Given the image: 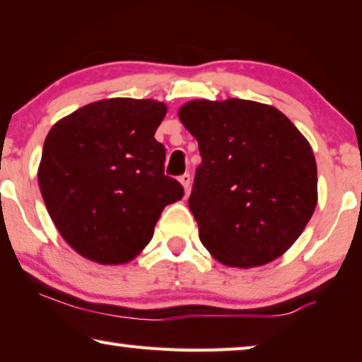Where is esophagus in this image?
<instances>
[{
    "label": "esophagus",
    "mask_w": 362,
    "mask_h": 362,
    "mask_svg": "<svg viewBox=\"0 0 362 362\" xmlns=\"http://www.w3.org/2000/svg\"><path fill=\"white\" fill-rule=\"evenodd\" d=\"M180 182H181L182 186H185L186 192H189V187H191V175H189V173L181 175V176H180Z\"/></svg>",
    "instance_id": "1"
}]
</instances>
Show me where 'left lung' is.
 <instances>
[{"label": "left lung", "instance_id": "1", "mask_svg": "<svg viewBox=\"0 0 362 362\" xmlns=\"http://www.w3.org/2000/svg\"><path fill=\"white\" fill-rule=\"evenodd\" d=\"M177 115L202 157L189 209L205 249L246 269L280 257L317 204L309 142L281 111L251 100H192Z\"/></svg>", "mask_w": 362, "mask_h": 362}]
</instances>
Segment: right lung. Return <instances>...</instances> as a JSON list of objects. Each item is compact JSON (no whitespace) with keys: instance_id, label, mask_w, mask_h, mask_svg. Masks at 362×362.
Wrapping results in <instances>:
<instances>
[{"instance_id":"obj_1","label":"right lung","mask_w":362,"mask_h":362,"mask_svg":"<svg viewBox=\"0 0 362 362\" xmlns=\"http://www.w3.org/2000/svg\"><path fill=\"white\" fill-rule=\"evenodd\" d=\"M166 107L108 98L59 119L43 144L38 185L64 241L98 264H126L153 236L168 204L185 196L165 175L155 131Z\"/></svg>"}]
</instances>
